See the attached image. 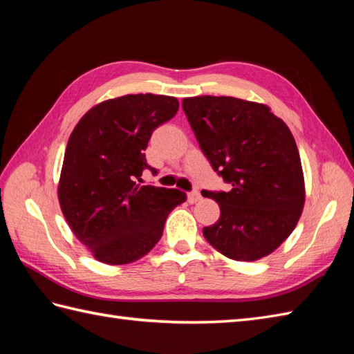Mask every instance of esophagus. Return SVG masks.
Masks as SVG:
<instances>
[{
	"mask_svg": "<svg viewBox=\"0 0 354 354\" xmlns=\"http://www.w3.org/2000/svg\"><path fill=\"white\" fill-rule=\"evenodd\" d=\"M201 193L199 192H192V193H189V202L190 204H194V202H198V201H201Z\"/></svg>",
	"mask_w": 354,
	"mask_h": 354,
	"instance_id": "1",
	"label": "esophagus"
}]
</instances>
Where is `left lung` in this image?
<instances>
[{"mask_svg":"<svg viewBox=\"0 0 354 354\" xmlns=\"http://www.w3.org/2000/svg\"><path fill=\"white\" fill-rule=\"evenodd\" d=\"M183 109L214 171L230 192H202L221 208L207 242L236 261L274 252L301 217L306 189L295 138L263 103L236 97H187Z\"/></svg>","mask_w":354,"mask_h":354,"instance_id":"left-lung-1","label":"left lung"}]
</instances>
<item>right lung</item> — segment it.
<instances>
[{
  "mask_svg": "<svg viewBox=\"0 0 354 354\" xmlns=\"http://www.w3.org/2000/svg\"><path fill=\"white\" fill-rule=\"evenodd\" d=\"M178 108L170 95L127 94L97 103L73 129L57 198L66 223L95 260L127 265L145 257L161 239L169 213L185 202L184 192L142 185L141 179L150 169V135Z\"/></svg>",
  "mask_w": 354,
  "mask_h": 354,
  "instance_id": "1",
  "label": "right lung"
}]
</instances>
